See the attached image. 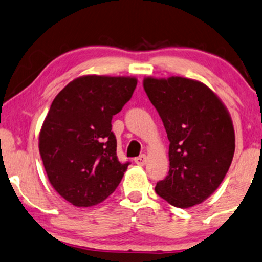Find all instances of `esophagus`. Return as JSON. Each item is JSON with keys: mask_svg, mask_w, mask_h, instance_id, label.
I'll list each match as a JSON object with an SVG mask.
<instances>
[{"mask_svg": "<svg viewBox=\"0 0 262 262\" xmlns=\"http://www.w3.org/2000/svg\"><path fill=\"white\" fill-rule=\"evenodd\" d=\"M134 162L138 164V165H140V166H144L146 163H147V157H146L145 155H141V156H139V157H137V158L134 159Z\"/></svg>", "mask_w": 262, "mask_h": 262, "instance_id": "34e87169", "label": "esophagus"}]
</instances>
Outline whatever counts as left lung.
<instances>
[{
  "mask_svg": "<svg viewBox=\"0 0 262 262\" xmlns=\"http://www.w3.org/2000/svg\"><path fill=\"white\" fill-rule=\"evenodd\" d=\"M169 146L170 170L156 193L170 205L189 208L221 186L235 152L231 116L218 96L198 80L171 76L144 79Z\"/></svg>",
  "mask_w": 262,
  "mask_h": 262,
  "instance_id": "1",
  "label": "left lung"
}]
</instances>
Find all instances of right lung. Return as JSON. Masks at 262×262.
<instances>
[{
  "label": "right lung",
  "instance_id": "1",
  "mask_svg": "<svg viewBox=\"0 0 262 262\" xmlns=\"http://www.w3.org/2000/svg\"><path fill=\"white\" fill-rule=\"evenodd\" d=\"M132 76L83 75L55 97L39 133L49 182L76 207L98 205L120 184L129 163L117 158L114 115L133 96Z\"/></svg>",
  "mask_w": 262,
  "mask_h": 262
}]
</instances>
